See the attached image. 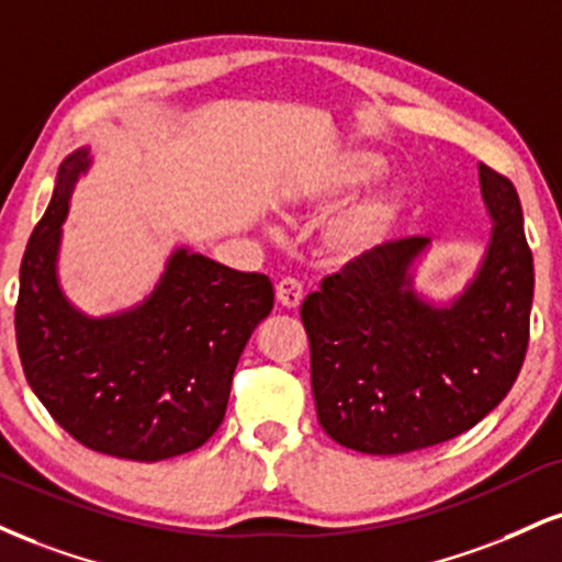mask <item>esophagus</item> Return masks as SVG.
<instances>
[{
    "label": "esophagus",
    "mask_w": 562,
    "mask_h": 562,
    "mask_svg": "<svg viewBox=\"0 0 562 562\" xmlns=\"http://www.w3.org/2000/svg\"><path fill=\"white\" fill-rule=\"evenodd\" d=\"M274 295H277V303H280V306L299 308L303 301V285L299 280H293V277H285V280L277 282Z\"/></svg>",
    "instance_id": "34e87169"
}]
</instances>
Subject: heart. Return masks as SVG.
<instances>
[{"instance_id": "1", "label": "heart", "mask_w": 562, "mask_h": 562, "mask_svg": "<svg viewBox=\"0 0 562 562\" xmlns=\"http://www.w3.org/2000/svg\"><path fill=\"white\" fill-rule=\"evenodd\" d=\"M382 170V161L371 154L350 151L340 157L335 165H329L316 180V186L306 193H299L293 201H303V195H316V199H335L353 188L374 178ZM401 214V193L390 191H371L361 199L340 206L335 214L324 220L319 229V248L322 256L333 263H350L363 259L374 251L380 243L387 238V233L395 225Z\"/></svg>"}]
</instances>
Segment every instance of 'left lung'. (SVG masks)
Listing matches in <instances>:
<instances>
[{
  "instance_id": "left-lung-1",
  "label": "left lung",
  "mask_w": 562,
  "mask_h": 562,
  "mask_svg": "<svg viewBox=\"0 0 562 562\" xmlns=\"http://www.w3.org/2000/svg\"><path fill=\"white\" fill-rule=\"evenodd\" d=\"M486 256L448 306L418 299L411 267L429 238L376 246L301 306L322 429L342 448L401 456L476 427L508 395L529 348L533 259L513 182L479 165Z\"/></svg>"
}]
</instances>
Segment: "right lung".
<instances>
[{
  "mask_svg": "<svg viewBox=\"0 0 562 562\" xmlns=\"http://www.w3.org/2000/svg\"><path fill=\"white\" fill-rule=\"evenodd\" d=\"M88 148L57 172L52 201L20 263L18 353L54 422L88 450L154 463L220 429L235 367L274 306L267 274L235 272L188 248L172 251L157 288L120 314H80L57 277L63 222Z\"/></svg>",
  "mask_w": 562,
  "mask_h": 562,
  "instance_id": "add662e5",
  "label": "right lung"
}]
</instances>
